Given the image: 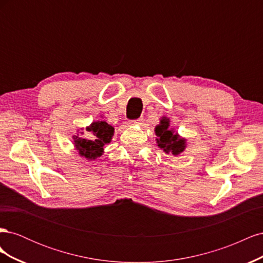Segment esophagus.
<instances>
[{"label":"esophagus","instance_id":"1","mask_svg":"<svg viewBox=\"0 0 263 263\" xmlns=\"http://www.w3.org/2000/svg\"><path fill=\"white\" fill-rule=\"evenodd\" d=\"M142 121H144V119H142V118L135 119V121H130V122H129V125H140Z\"/></svg>","mask_w":263,"mask_h":263}]
</instances>
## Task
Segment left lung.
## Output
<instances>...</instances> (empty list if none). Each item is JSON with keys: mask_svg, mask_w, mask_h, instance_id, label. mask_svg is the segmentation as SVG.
Here are the masks:
<instances>
[{"mask_svg": "<svg viewBox=\"0 0 263 263\" xmlns=\"http://www.w3.org/2000/svg\"><path fill=\"white\" fill-rule=\"evenodd\" d=\"M170 119L163 116L160 119V124H158L155 128L156 140L158 147L162 149L165 154H172L178 156L186 148V139L180 137V135L169 128Z\"/></svg>", "mask_w": 263, "mask_h": 263, "instance_id": "8db88e82", "label": "left lung"}]
</instances>
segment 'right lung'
Wrapping results in <instances>:
<instances>
[{"mask_svg": "<svg viewBox=\"0 0 263 263\" xmlns=\"http://www.w3.org/2000/svg\"><path fill=\"white\" fill-rule=\"evenodd\" d=\"M86 132H90L87 138L79 134L73 136V146L82 158L86 160H95L104 154V147L112 140L114 127L105 121H97L86 127ZM80 134L83 135L84 133Z\"/></svg>", "mask_w": 263, "mask_h": 263, "instance_id": "obj_1", "label": "right lung"}]
</instances>
